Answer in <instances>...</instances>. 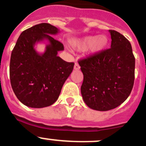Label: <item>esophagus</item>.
<instances>
[{
  "instance_id": "34e87169",
  "label": "esophagus",
  "mask_w": 146,
  "mask_h": 146,
  "mask_svg": "<svg viewBox=\"0 0 146 146\" xmlns=\"http://www.w3.org/2000/svg\"><path fill=\"white\" fill-rule=\"evenodd\" d=\"M74 69L75 70H79V69H80V66L78 65V63H75Z\"/></svg>"
}]
</instances>
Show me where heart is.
I'll return each instance as SVG.
<instances>
[{"label": "heart", "instance_id": "b5f03b06", "mask_svg": "<svg viewBox=\"0 0 146 146\" xmlns=\"http://www.w3.org/2000/svg\"><path fill=\"white\" fill-rule=\"evenodd\" d=\"M108 44V38L106 35H88L72 41V46L78 50H83L90 48L93 53L101 52L107 47Z\"/></svg>", "mask_w": 146, "mask_h": 146}]
</instances>
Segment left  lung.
Listing matches in <instances>:
<instances>
[{"label": "left lung", "instance_id": "left-lung-1", "mask_svg": "<svg viewBox=\"0 0 146 146\" xmlns=\"http://www.w3.org/2000/svg\"><path fill=\"white\" fill-rule=\"evenodd\" d=\"M111 48L79 60L83 74L80 88L86 104L93 110L106 111L123 103L133 87L135 57L128 39L115 31Z\"/></svg>", "mask_w": 146, "mask_h": 146}]
</instances>
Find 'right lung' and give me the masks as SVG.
Returning a JSON list of instances; mask_svg holds the SVG:
<instances>
[{"label": "right lung", "mask_w": 146, "mask_h": 146, "mask_svg": "<svg viewBox=\"0 0 146 146\" xmlns=\"http://www.w3.org/2000/svg\"><path fill=\"white\" fill-rule=\"evenodd\" d=\"M58 28L49 23L38 24L21 33L11 53L10 80L17 98L31 108L47 107L58 98L62 87L73 71L74 63L57 56L63 45L52 37ZM47 40L43 54L34 46Z\"/></svg>", "instance_id": "add662e5"}]
</instances>
